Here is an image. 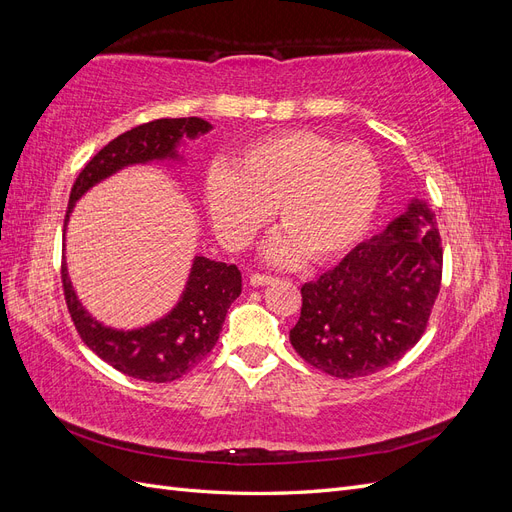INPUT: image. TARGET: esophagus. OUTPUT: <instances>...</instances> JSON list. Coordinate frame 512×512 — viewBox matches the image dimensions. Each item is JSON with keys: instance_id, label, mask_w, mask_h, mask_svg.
Here are the masks:
<instances>
[{"instance_id": "1", "label": "esophagus", "mask_w": 512, "mask_h": 512, "mask_svg": "<svg viewBox=\"0 0 512 512\" xmlns=\"http://www.w3.org/2000/svg\"><path fill=\"white\" fill-rule=\"evenodd\" d=\"M275 280H277V277L267 275V273H252L250 284H252V286H267V284H273Z\"/></svg>"}]
</instances>
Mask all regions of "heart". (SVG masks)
Masks as SVG:
<instances>
[{"instance_id": "1", "label": "heart", "mask_w": 512, "mask_h": 512, "mask_svg": "<svg viewBox=\"0 0 512 512\" xmlns=\"http://www.w3.org/2000/svg\"><path fill=\"white\" fill-rule=\"evenodd\" d=\"M382 168L365 145L288 130L247 145L235 168L215 164L205 183L211 220L235 250L250 245L273 215L284 230L271 245L282 262H324L348 252L374 218Z\"/></svg>"}]
</instances>
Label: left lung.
Wrapping results in <instances>:
<instances>
[{
    "label": "left lung",
    "mask_w": 512,
    "mask_h": 512,
    "mask_svg": "<svg viewBox=\"0 0 512 512\" xmlns=\"http://www.w3.org/2000/svg\"><path fill=\"white\" fill-rule=\"evenodd\" d=\"M442 239L433 213L414 203L380 235L316 282L301 286L290 344L333 378H363L397 363L423 337L442 284Z\"/></svg>",
    "instance_id": "obj_1"
}]
</instances>
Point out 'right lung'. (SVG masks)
I'll return each mask as SVG.
<instances>
[{"label": "right lung", "mask_w": 512, "mask_h": 512, "mask_svg": "<svg viewBox=\"0 0 512 512\" xmlns=\"http://www.w3.org/2000/svg\"><path fill=\"white\" fill-rule=\"evenodd\" d=\"M209 130L211 123L200 117H164L119 134L76 177L66 222L76 200L91 185L128 164L173 158L181 136L194 138ZM61 284L70 318L83 342L121 374L160 384L183 378L213 350L228 307L241 294V271L237 265L196 256L190 282L177 307L166 318L138 331H115L91 318L76 299L66 265H61Z\"/></svg>", "instance_id": "obj_1"}]
</instances>
